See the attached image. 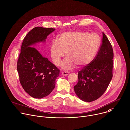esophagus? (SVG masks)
<instances>
[{"mask_svg": "<svg viewBox=\"0 0 130 130\" xmlns=\"http://www.w3.org/2000/svg\"><path fill=\"white\" fill-rule=\"evenodd\" d=\"M62 74L63 75L66 76V75H67L69 74V72L68 71H64V72H62Z\"/></svg>", "mask_w": 130, "mask_h": 130, "instance_id": "esophagus-1", "label": "esophagus"}]
</instances>
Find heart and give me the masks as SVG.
<instances>
[{
	"mask_svg": "<svg viewBox=\"0 0 130 130\" xmlns=\"http://www.w3.org/2000/svg\"><path fill=\"white\" fill-rule=\"evenodd\" d=\"M100 45V38L96 33L73 30L61 34L57 42L51 47V55L53 62L59 66L65 55L67 57L62 62V67L65 70L74 64L78 67L90 63L95 57Z\"/></svg>",
	"mask_w": 130,
	"mask_h": 130,
	"instance_id": "b5f03b06",
	"label": "heart"
}]
</instances>
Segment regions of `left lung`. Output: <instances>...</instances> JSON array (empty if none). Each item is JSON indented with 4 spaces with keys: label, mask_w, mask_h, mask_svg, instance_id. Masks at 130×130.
<instances>
[{
    "label": "left lung",
    "mask_w": 130,
    "mask_h": 130,
    "mask_svg": "<svg viewBox=\"0 0 130 130\" xmlns=\"http://www.w3.org/2000/svg\"><path fill=\"white\" fill-rule=\"evenodd\" d=\"M102 44L89 64L78 73V83L74 86L77 96L84 102L100 98L106 91L113 76V51L106 35L103 32Z\"/></svg>",
    "instance_id": "obj_1"
}]
</instances>
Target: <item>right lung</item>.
<instances>
[{
    "label": "right lung",
    "instance_id": "right-lung-1",
    "mask_svg": "<svg viewBox=\"0 0 130 130\" xmlns=\"http://www.w3.org/2000/svg\"><path fill=\"white\" fill-rule=\"evenodd\" d=\"M55 28L36 27L30 30L22 43L17 63L19 81L24 91L36 99L49 95L55 87L60 70L47 58L42 56L35 44L44 42Z\"/></svg>",
    "mask_w": 130,
    "mask_h": 130
}]
</instances>
